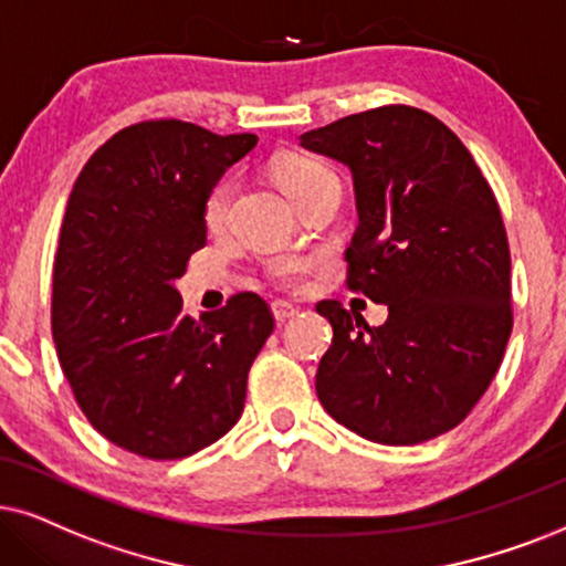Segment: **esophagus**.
<instances>
[{"mask_svg": "<svg viewBox=\"0 0 566 566\" xmlns=\"http://www.w3.org/2000/svg\"><path fill=\"white\" fill-rule=\"evenodd\" d=\"M271 313H274V318L279 321V324H284V321L297 316L300 307H295L292 303H284V300H274V303H271Z\"/></svg>", "mask_w": 566, "mask_h": 566, "instance_id": "obj_1", "label": "esophagus"}]
</instances>
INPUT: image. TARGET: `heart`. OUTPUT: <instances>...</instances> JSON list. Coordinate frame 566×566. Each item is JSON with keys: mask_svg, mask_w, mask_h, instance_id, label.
<instances>
[{"mask_svg": "<svg viewBox=\"0 0 566 566\" xmlns=\"http://www.w3.org/2000/svg\"><path fill=\"white\" fill-rule=\"evenodd\" d=\"M271 175H274L279 188L287 192V198L295 206L303 203V200L311 196L313 190H318L324 182L336 180V175L324 161L311 154L297 151L279 154L276 159L271 161ZM232 196V177H221V180L209 190V196L203 200V221L209 230H219V227L224 224L227 213H230ZM307 269H311V263L305 259H276L269 263V276L274 279L276 284H282V287H297L300 279L307 274Z\"/></svg>", "mask_w": 566, "mask_h": 566, "instance_id": "heart-1", "label": "heart"}]
</instances>
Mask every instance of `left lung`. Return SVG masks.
Listing matches in <instances>:
<instances>
[{
  "label": "left lung",
  "instance_id": "1",
  "mask_svg": "<svg viewBox=\"0 0 566 566\" xmlns=\"http://www.w3.org/2000/svg\"><path fill=\"white\" fill-rule=\"evenodd\" d=\"M353 169L360 224L347 287L384 303L368 326L336 300L316 391L336 423L410 447L452 431L496 376L512 334V261L502 209L473 154L433 114L389 104L303 135Z\"/></svg>",
  "mask_w": 566,
  "mask_h": 566
}]
</instances>
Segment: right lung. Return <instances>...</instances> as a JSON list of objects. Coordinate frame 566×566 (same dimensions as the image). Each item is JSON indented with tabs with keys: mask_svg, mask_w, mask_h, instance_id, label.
I'll list each match as a JSON object with an SVG mask.
<instances>
[{
	"mask_svg": "<svg viewBox=\"0 0 566 566\" xmlns=\"http://www.w3.org/2000/svg\"><path fill=\"white\" fill-rule=\"evenodd\" d=\"M255 143L148 119L96 148L70 192L52 274L56 355L88 423L138 457L180 460L230 431L274 332L255 292L196 321L175 290L206 245V196Z\"/></svg>",
	"mask_w": 566,
	"mask_h": 566,
	"instance_id": "obj_1",
	"label": "right lung"
}]
</instances>
